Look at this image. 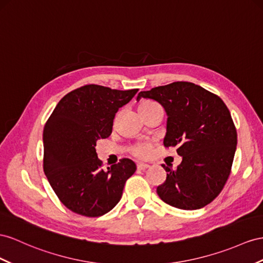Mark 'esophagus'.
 Instances as JSON below:
<instances>
[{
	"label": "esophagus",
	"instance_id": "34e87169",
	"mask_svg": "<svg viewBox=\"0 0 263 263\" xmlns=\"http://www.w3.org/2000/svg\"><path fill=\"white\" fill-rule=\"evenodd\" d=\"M137 167H138V170L143 171V170H145V169H147V167H149V164H145V163H138Z\"/></svg>",
	"mask_w": 263,
	"mask_h": 263
}]
</instances>
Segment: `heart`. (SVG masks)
<instances>
[{"mask_svg":"<svg viewBox=\"0 0 263 263\" xmlns=\"http://www.w3.org/2000/svg\"><path fill=\"white\" fill-rule=\"evenodd\" d=\"M156 105H158V104L152 102V101H143V102H141L139 104L138 110L140 113H142V112H145L147 110L152 109V107ZM133 153H134V156L138 158H141V159L146 158V157H149V154L151 153V146L146 143H140V144L134 146Z\"/></svg>","mask_w":263,"mask_h":263,"instance_id":"heart-1","label":"heart"}]
</instances>
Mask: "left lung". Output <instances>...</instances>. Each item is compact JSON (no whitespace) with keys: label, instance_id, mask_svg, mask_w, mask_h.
I'll return each instance as SVG.
<instances>
[{"label":"left lung","instance_id":"left-lung-1","mask_svg":"<svg viewBox=\"0 0 263 263\" xmlns=\"http://www.w3.org/2000/svg\"><path fill=\"white\" fill-rule=\"evenodd\" d=\"M141 98L157 101L167 116L165 147H177L182 157L177 170L167 172L157 187L165 203L197 210L219 196L230 176L237 130L230 111L218 96L191 82H173L141 91Z\"/></svg>","mask_w":263,"mask_h":263}]
</instances>
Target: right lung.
<instances>
[{"instance_id":"obj_1","label":"right lung","mask_w":263,"mask_h":263,"mask_svg":"<svg viewBox=\"0 0 263 263\" xmlns=\"http://www.w3.org/2000/svg\"><path fill=\"white\" fill-rule=\"evenodd\" d=\"M138 89L120 91L84 85L67 93L43 130V169L60 201L71 211L100 217L111 211L137 165L130 159L101 169L97 142L110 137L113 119Z\"/></svg>"}]
</instances>
